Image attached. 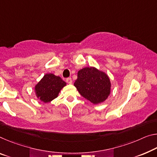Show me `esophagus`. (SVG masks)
Listing matches in <instances>:
<instances>
[{
  "label": "esophagus",
  "mask_w": 157,
  "mask_h": 157,
  "mask_svg": "<svg viewBox=\"0 0 157 157\" xmlns=\"http://www.w3.org/2000/svg\"><path fill=\"white\" fill-rule=\"evenodd\" d=\"M66 82L68 83V84H72V82H73V80H72L71 78H66Z\"/></svg>",
  "instance_id": "1"
}]
</instances>
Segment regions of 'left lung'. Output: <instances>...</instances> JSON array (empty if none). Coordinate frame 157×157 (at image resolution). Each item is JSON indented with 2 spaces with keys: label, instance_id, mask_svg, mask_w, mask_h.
I'll list each match as a JSON object with an SVG mask.
<instances>
[{
  "label": "left lung",
  "instance_id": "obj_1",
  "mask_svg": "<svg viewBox=\"0 0 157 157\" xmlns=\"http://www.w3.org/2000/svg\"><path fill=\"white\" fill-rule=\"evenodd\" d=\"M74 85L84 98L94 104L105 101L110 93L108 76L94 67H86L79 71Z\"/></svg>",
  "mask_w": 157,
  "mask_h": 157
}]
</instances>
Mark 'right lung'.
<instances>
[{
	"instance_id": "1",
	"label": "right lung",
	"mask_w": 157,
	"mask_h": 157,
	"mask_svg": "<svg viewBox=\"0 0 157 157\" xmlns=\"http://www.w3.org/2000/svg\"><path fill=\"white\" fill-rule=\"evenodd\" d=\"M66 84L60 77L52 73L46 74L35 87L36 96L44 103H48L58 96L59 91Z\"/></svg>"
}]
</instances>
